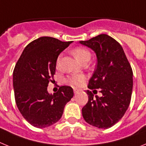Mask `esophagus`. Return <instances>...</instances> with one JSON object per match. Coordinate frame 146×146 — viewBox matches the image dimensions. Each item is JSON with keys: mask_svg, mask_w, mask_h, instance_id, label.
<instances>
[{"mask_svg": "<svg viewBox=\"0 0 146 146\" xmlns=\"http://www.w3.org/2000/svg\"><path fill=\"white\" fill-rule=\"evenodd\" d=\"M79 91H80L79 89H77V88H74V94H77V93L79 92Z\"/></svg>", "mask_w": 146, "mask_h": 146, "instance_id": "1", "label": "esophagus"}]
</instances>
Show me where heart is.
Wrapping results in <instances>:
<instances>
[{
  "mask_svg": "<svg viewBox=\"0 0 146 146\" xmlns=\"http://www.w3.org/2000/svg\"><path fill=\"white\" fill-rule=\"evenodd\" d=\"M72 54L74 57L76 58L77 60H79L80 62L82 63L83 60H88L91 58V53L88 50L83 47H76L74 50H72ZM60 57L59 56L58 58L57 59V62H56V66H58L59 63H60ZM85 77L83 75H74L71 76L68 78L67 82H69V84L72 86H78L84 81Z\"/></svg>",
  "mask_w": 146,
  "mask_h": 146,
  "instance_id": "b5f03b06",
  "label": "heart"
}]
</instances>
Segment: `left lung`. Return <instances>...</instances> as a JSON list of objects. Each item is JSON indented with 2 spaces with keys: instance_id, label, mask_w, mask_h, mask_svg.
I'll list each match as a JSON object with an SVG mask.
<instances>
[{
  "instance_id": "1",
  "label": "left lung",
  "mask_w": 146,
  "mask_h": 146,
  "mask_svg": "<svg viewBox=\"0 0 146 146\" xmlns=\"http://www.w3.org/2000/svg\"><path fill=\"white\" fill-rule=\"evenodd\" d=\"M81 44L91 48L96 55L97 65L88 88L102 96L86 91L88 102L82 109L85 121L99 129L113 126L123 116L131 101L133 72L121 45L107 34H100Z\"/></svg>"
}]
</instances>
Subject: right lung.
Returning <instances> with one entry per match:
<instances>
[{
  "label": "right lung",
  "mask_w": 146,
  "mask_h": 146,
  "mask_svg": "<svg viewBox=\"0 0 146 146\" xmlns=\"http://www.w3.org/2000/svg\"><path fill=\"white\" fill-rule=\"evenodd\" d=\"M72 42L40 37L27 45L17 62L13 72L17 106L23 118L35 127L45 128L58 121L66 104L74 96L70 86H60L53 94L47 91L58 57Z\"/></svg>",
  "instance_id": "add662e5"
}]
</instances>
